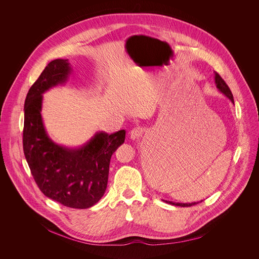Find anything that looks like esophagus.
Wrapping results in <instances>:
<instances>
[{
	"label": "esophagus",
	"instance_id": "34e87169",
	"mask_svg": "<svg viewBox=\"0 0 259 259\" xmlns=\"http://www.w3.org/2000/svg\"><path fill=\"white\" fill-rule=\"evenodd\" d=\"M143 133H144V131H143V128L142 127H140V126H138V127H135V128H133L131 132H130V138L132 139V140H138V139H140L142 136H143Z\"/></svg>",
	"mask_w": 259,
	"mask_h": 259
}]
</instances>
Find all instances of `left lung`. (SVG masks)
Instances as JSON below:
<instances>
[{
	"mask_svg": "<svg viewBox=\"0 0 259 259\" xmlns=\"http://www.w3.org/2000/svg\"><path fill=\"white\" fill-rule=\"evenodd\" d=\"M214 81H215V84H217V88L218 90L222 93L226 98H228L232 104H234V101H233V96L231 94V91L230 89L228 88V85L226 84V82L222 79V76L220 74H218L217 72H214ZM164 202L166 203H169V204H172V205H176V206H181V207H188V206H192V205H195L199 202H201L202 200L198 201V202H191V203H180V202H172V201H168V200H163Z\"/></svg>",
	"mask_w": 259,
	"mask_h": 259,
	"instance_id": "obj_1",
	"label": "left lung"
}]
</instances>
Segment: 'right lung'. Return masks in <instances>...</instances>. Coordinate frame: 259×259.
Listing matches in <instances>:
<instances>
[{
  "label": "right lung",
  "instance_id": "add662e5",
  "mask_svg": "<svg viewBox=\"0 0 259 259\" xmlns=\"http://www.w3.org/2000/svg\"><path fill=\"white\" fill-rule=\"evenodd\" d=\"M72 72L69 60L48 64L29 90L25 101L24 153L40 191L72 208H89L104 195L112 153L123 144L125 131L97 133L82 147L60 146L48 136L41 117L42 94L64 84Z\"/></svg>",
  "mask_w": 259,
  "mask_h": 259
}]
</instances>
